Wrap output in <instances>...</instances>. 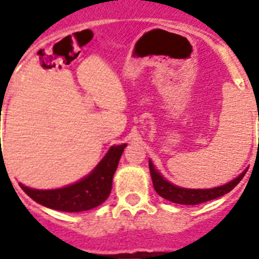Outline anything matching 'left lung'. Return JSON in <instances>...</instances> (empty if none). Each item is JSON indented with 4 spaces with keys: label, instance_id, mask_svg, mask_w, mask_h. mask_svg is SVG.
Masks as SVG:
<instances>
[{
    "label": "left lung",
    "instance_id": "1",
    "mask_svg": "<svg viewBox=\"0 0 259 259\" xmlns=\"http://www.w3.org/2000/svg\"><path fill=\"white\" fill-rule=\"evenodd\" d=\"M149 170L150 176H152V181H153V187L156 189V192L161 197L166 199V200L177 203V204H187V205H195L204 203V201L212 200L217 197H221L226 193H229L231 189H234L238 185V183L243 179L247 170L241 173L235 180L230 181L229 184L222 185L218 188L212 189H187L180 188L176 185L170 184L169 181H166L164 177L158 172H156L153 164L149 161Z\"/></svg>",
    "mask_w": 259,
    "mask_h": 259
}]
</instances>
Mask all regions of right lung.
<instances>
[{"label":"right lung","instance_id":"right-lung-1","mask_svg":"<svg viewBox=\"0 0 259 259\" xmlns=\"http://www.w3.org/2000/svg\"><path fill=\"white\" fill-rule=\"evenodd\" d=\"M125 146V144L111 146L97 168L75 184L50 191L32 189L24 185H21V188L34 201L58 211L80 212L98 207L109 197L113 187L114 172L117 170L118 161Z\"/></svg>","mask_w":259,"mask_h":259}]
</instances>
